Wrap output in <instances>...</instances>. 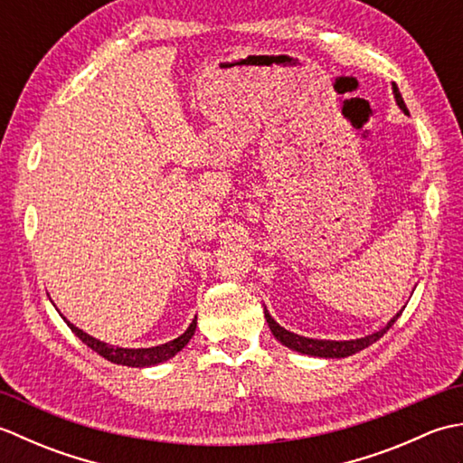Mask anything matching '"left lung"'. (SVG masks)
I'll use <instances>...</instances> for the list:
<instances>
[{
  "instance_id": "obj_1",
  "label": "left lung",
  "mask_w": 463,
  "mask_h": 463,
  "mask_svg": "<svg viewBox=\"0 0 463 463\" xmlns=\"http://www.w3.org/2000/svg\"><path fill=\"white\" fill-rule=\"evenodd\" d=\"M394 90V95H396V103L400 105V109L408 113V107L404 103V99H402V95L398 91V87L394 85L392 87ZM402 314V310L396 314L394 318H392L386 326H383L382 330L370 334V336H364V338H356V340H314V338H307V336H298V334L294 332H288L284 330L280 324L274 322V318L269 314V310H264V318H267L269 322V328L270 332L274 334V338L280 340L284 346L290 348V350H297L300 354H308V356H320V358H346V356H352V354H356L364 348H368L370 344H373L376 340H380L383 334H386L390 330L392 324H394L398 320V317Z\"/></svg>"
}]
</instances>
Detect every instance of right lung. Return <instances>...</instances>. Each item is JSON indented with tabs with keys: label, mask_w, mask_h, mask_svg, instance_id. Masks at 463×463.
I'll return each mask as SVG.
<instances>
[{
	"label": "right lung",
	"mask_w": 463,
	"mask_h": 463,
	"mask_svg": "<svg viewBox=\"0 0 463 463\" xmlns=\"http://www.w3.org/2000/svg\"><path fill=\"white\" fill-rule=\"evenodd\" d=\"M67 326L71 328V332L75 334L77 338H80L81 342H85L87 346H90L91 350H95L105 360H109L113 364H121V366L145 368V366H155V364L169 360V358L175 356L176 352H181L186 346V342L193 338L194 328H196V317L191 322V326L186 328L184 334H181L179 338H175V340L166 342V344H161V346H153V348H119V346H111V344H105L101 340H97V338L90 336V334H87V332L73 326L71 322H67Z\"/></svg>",
	"instance_id": "1"
}]
</instances>
